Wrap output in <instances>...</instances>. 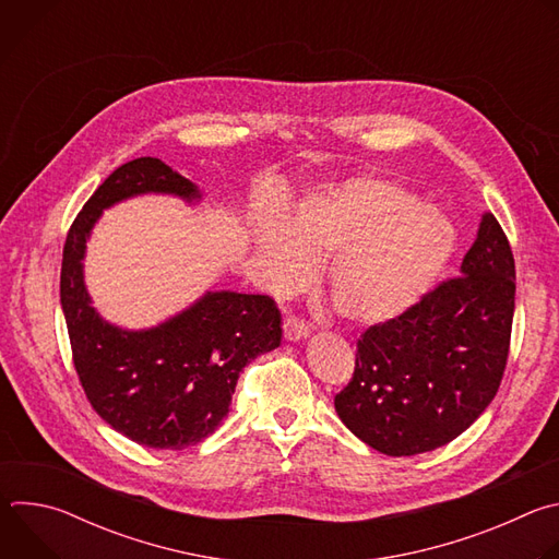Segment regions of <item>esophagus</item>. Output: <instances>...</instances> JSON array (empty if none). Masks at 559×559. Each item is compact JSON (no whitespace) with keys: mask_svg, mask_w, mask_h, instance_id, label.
Wrapping results in <instances>:
<instances>
[{"mask_svg":"<svg viewBox=\"0 0 559 559\" xmlns=\"http://www.w3.org/2000/svg\"><path fill=\"white\" fill-rule=\"evenodd\" d=\"M283 334H285L287 341H300L309 334V328L305 325V321H300V318L289 316V318H285V323H283Z\"/></svg>","mask_w":559,"mask_h":559,"instance_id":"34e87169","label":"esophagus"}]
</instances>
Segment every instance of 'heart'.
Wrapping results in <instances>:
<instances>
[{
    "label": "heart",
    "instance_id": "obj_1",
    "mask_svg": "<svg viewBox=\"0 0 559 559\" xmlns=\"http://www.w3.org/2000/svg\"><path fill=\"white\" fill-rule=\"evenodd\" d=\"M276 289L302 285L318 257H331L336 311L356 325H384L414 309L447 270L457 234L447 214L409 190L354 179L305 197L296 216L272 214L254 227Z\"/></svg>",
    "mask_w": 559,
    "mask_h": 559
}]
</instances>
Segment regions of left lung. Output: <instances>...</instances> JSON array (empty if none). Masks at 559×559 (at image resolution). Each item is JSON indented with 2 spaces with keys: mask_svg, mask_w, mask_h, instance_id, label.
<instances>
[{
  "mask_svg": "<svg viewBox=\"0 0 559 559\" xmlns=\"http://www.w3.org/2000/svg\"><path fill=\"white\" fill-rule=\"evenodd\" d=\"M515 309V261L485 214L460 276L405 316L358 341L349 384L334 407L345 427L384 455H416L455 440L491 405L504 376Z\"/></svg>",
  "mask_w": 559,
  "mask_h": 559,
  "instance_id": "left-lung-1",
  "label": "left lung"
}]
</instances>
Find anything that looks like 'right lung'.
I'll return each instance as SVG.
<instances>
[{"label":"right lung","mask_w":559,"mask_h":559,"mask_svg":"<svg viewBox=\"0 0 559 559\" xmlns=\"http://www.w3.org/2000/svg\"><path fill=\"white\" fill-rule=\"evenodd\" d=\"M147 192L201 199L199 188L162 158L141 156L119 166L70 225L61 309L72 362L93 409L136 444L186 449L223 423L243 367L281 345V311L263 294L207 292L152 330L106 323L84 285L86 241L106 207Z\"/></svg>","instance_id":"1"}]
</instances>
